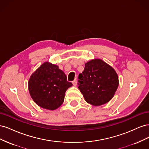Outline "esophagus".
<instances>
[{
	"label": "esophagus",
	"instance_id": "34e87169",
	"mask_svg": "<svg viewBox=\"0 0 149 149\" xmlns=\"http://www.w3.org/2000/svg\"><path fill=\"white\" fill-rule=\"evenodd\" d=\"M72 83H73V84L74 86H76L77 85V80H76V79H75L73 81H72Z\"/></svg>",
	"mask_w": 149,
	"mask_h": 149
}]
</instances>
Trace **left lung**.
Here are the masks:
<instances>
[{
    "label": "left lung",
    "mask_w": 149,
    "mask_h": 149,
    "mask_svg": "<svg viewBox=\"0 0 149 149\" xmlns=\"http://www.w3.org/2000/svg\"><path fill=\"white\" fill-rule=\"evenodd\" d=\"M78 88L86 101L95 106L109 102L119 86L118 74L112 67L100 59L85 63L78 76Z\"/></svg>",
    "instance_id": "1"
}]
</instances>
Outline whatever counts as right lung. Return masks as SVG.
I'll use <instances>...</instances> for the list:
<instances>
[{"label":"right lung","mask_w":149,"mask_h":149,"mask_svg":"<svg viewBox=\"0 0 149 149\" xmlns=\"http://www.w3.org/2000/svg\"><path fill=\"white\" fill-rule=\"evenodd\" d=\"M72 85L57 65L45 62L31 75L28 87L31 98L38 106L53 111L62 104L66 91Z\"/></svg>","instance_id":"obj_1"}]
</instances>
